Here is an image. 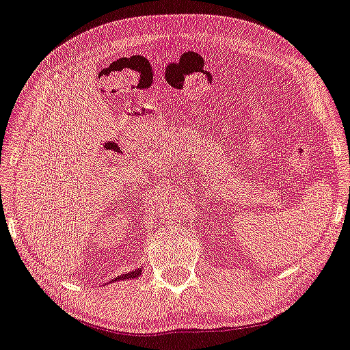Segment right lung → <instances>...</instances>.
I'll return each instance as SVG.
<instances>
[{"mask_svg":"<svg viewBox=\"0 0 350 350\" xmlns=\"http://www.w3.org/2000/svg\"><path fill=\"white\" fill-rule=\"evenodd\" d=\"M142 274V268H138V269H134V271H129V273H126V274H122L120 278H116L114 280L117 282V280H133V279H138V275ZM113 282V280H111Z\"/></svg>","mask_w":350,"mask_h":350,"instance_id":"obj_1","label":"right lung"}]
</instances>
